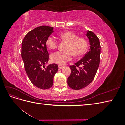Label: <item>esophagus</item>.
<instances>
[{"label": "esophagus", "instance_id": "34e87169", "mask_svg": "<svg viewBox=\"0 0 125 125\" xmlns=\"http://www.w3.org/2000/svg\"><path fill=\"white\" fill-rule=\"evenodd\" d=\"M64 67L63 66H62V65H59L58 66V68L59 69H62V68H63Z\"/></svg>", "mask_w": 125, "mask_h": 125}]
</instances>
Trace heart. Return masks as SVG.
<instances>
[{
	"label": "heart",
	"instance_id": "obj_1",
	"mask_svg": "<svg viewBox=\"0 0 125 125\" xmlns=\"http://www.w3.org/2000/svg\"><path fill=\"white\" fill-rule=\"evenodd\" d=\"M62 40L68 42L66 51H58L51 56L52 61L59 65H63L71 59L73 54L80 55L83 53L87 47V42L85 39L78 38V36L71 32H66L60 34ZM47 46L53 50L57 47L58 41L54 36H49L46 40Z\"/></svg>",
	"mask_w": 125,
	"mask_h": 125
}]
</instances>
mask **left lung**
<instances>
[{"label": "left lung", "mask_w": 125, "mask_h": 125, "mask_svg": "<svg viewBox=\"0 0 125 125\" xmlns=\"http://www.w3.org/2000/svg\"><path fill=\"white\" fill-rule=\"evenodd\" d=\"M86 36L89 40L90 45L88 52L74 65L69 67L71 72L68 78L67 83L74 90L83 89L91 83L100 65L101 46L99 39L90 31H87ZM80 65L82 67H80Z\"/></svg>", "instance_id": "left-lung-1"}]
</instances>
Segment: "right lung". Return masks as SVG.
<instances>
[{
    "instance_id": "add662e5",
    "label": "right lung",
    "mask_w": 125,
    "mask_h": 125,
    "mask_svg": "<svg viewBox=\"0 0 125 125\" xmlns=\"http://www.w3.org/2000/svg\"><path fill=\"white\" fill-rule=\"evenodd\" d=\"M53 29L45 25L36 28L25 36L22 42L21 56L26 73L34 85L43 90L53 85L54 75L58 69L55 63L45 67L49 58L46 40Z\"/></svg>"
}]
</instances>
